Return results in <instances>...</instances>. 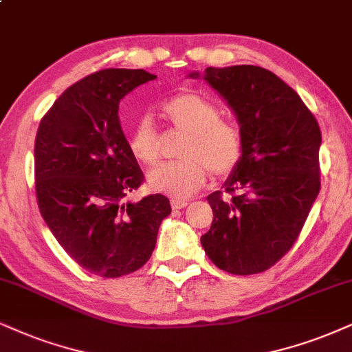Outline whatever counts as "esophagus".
<instances>
[{
	"label": "esophagus",
	"mask_w": 352,
	"mask_h": 352,
	"mask_svg": "<svg viewBox=\"0 0 352 352\" xmlns=\"http://www.w3.org/2000/svg\"><path fill=\"white\" fill-rule=\"evenodd\" d=\"M188 201H183V199H173L171 201V207L175 210H179V209H184L186 206H188Z\"/></svg>",
	"instance_id": "obj_1"
}]
</instances>
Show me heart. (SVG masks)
Listing matches in <instances>:
<instances>
[{"label":"heart","mask_w":352,"mask_h":352,"mask_svg":"<svg viewBox=\"0 0 352 352\" xmlns=\"http://www.w3.org/2000/svg\"><path fill=\"white\" fill-rule=\"evenodd\" d=\"M163 116L176 130L186 133V138L179 148L183 160L158 164L146 176L156 192L176 199L189 197L206 183L207 171L220 177L238 166L245 148L241 130L236 124L220 119L219 106L209 98L192 91L177 94L163 107ZM129 148L143 164L158 160V135L148 117L133 125Z\"/></svg>","instance_id":"1"}]
</instances>
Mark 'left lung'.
<instances>
[{
	"label": "left lung",
	"mask_w": 352,
	"mask_h": 352,
	"mask_svg": "<svg viewBox=\"0 0 352 352\" xmlns=\"http://www.w3.org/2000/svg\"><path fill=\"white\" fill-rule=\"evenodd\" d=\"M202 76L235 112L245 143L223 184L230 196L207 197L214 220L202 248L222 271L258 274L292 248L318 196L322 132L300 96L266 68L209 67Z\"/></svg>",
	"instance_id": "8db88e82"
}]
</instances>
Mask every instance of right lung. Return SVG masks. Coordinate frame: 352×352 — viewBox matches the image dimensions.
Instances as JSON below:
<instances>
[{
    "label": "right lung",
    "instance_id": "obj_1",
    "mask_svg": "<svg viewBox=\"0 0 352 352\" xmlns=\"http://www.w3.org/2000/svg\"><path fill=\"white\" fill-rule=\"evenodd\" d=\"M155 75L107 68L72 85L42 117L34 146L38 210L60 246L99 277L135 272L150 259L168 197H125L143 173L119 120L125 94Z\"/></svg>",
    "mask_w": 352,
    "mask_h": 352
}]
</instances>
